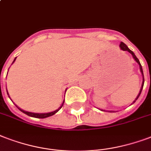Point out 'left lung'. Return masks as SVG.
<instances>
[{
  "label": "left lung",
  "mask_w": 151,
  "mask_h": 151,
  "mask_svg": "<svg viewBox=\"0 0 151 151\" xmlns=\"http://www.w3.org/2000/svg\"><path fill=\"white\" fill-rule=\"evenodd\" d=\"M119 47H120V48H121V49H122V50H127V51H128V52H129L130 54H132V56H133V58H134V60L136 61L137 63H138V64L139 65L140 71H141V73H142V79H143V81H142V87H141V90H140V92H139V95L137 96L136 99H135V101H134V102H133V103H134V102H135V101H137V99L139 98V96H140V94H141V92H142V88H143V85H144V76H143V72H142V65H141V64H140V62H139V60L138 59V58H137L136 56L134 55V52H133L132 50H130L129 48L127 47V45L125 44V43H124V42H120V45H119ZM113 112H114V111H113Z\"/></svg>",
  "instance_id": "obj_1"
}]
</instances>
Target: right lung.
<instances>
[{
	"label": "right lung",
	"instance_id": "right-lung-1",
	"mask_svg": "<svg viewBox=\"0 0 151 151\" xmlns=\"http://www.w3.org/2000/svg\"><path fill=\"white\" fill-rule=\"evenodd\" d=\"M16 60V58L14 59V61ZM64 103V102H63ZM63 105L59 108L58 109H57V110H55V111H51V112H48V113H33V112H29V111H24V110H22V109H20L19 108H18V109L20 110V111H22V112H24V114H26V115H27V116H32V117H35V118H40V119H43V118H47V117H49V116H53V115H55L56 112H58V110L63 107Z\"/></svg>",
	"mask_w": 151,
	"mask_h": 151
}]
</instances>
